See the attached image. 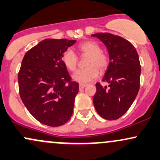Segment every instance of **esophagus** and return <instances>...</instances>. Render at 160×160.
<instances>
[{"label": "esophagus", "instance_id": "1", "mask_svg": "<svg viewBox=\"0 0 160 160\" xmlns=\"http://www.w3.org/2000/svg\"><path fill=\"white\" fill-rule=\"evenodd\" d=\"M85 87H86V84H79V89L80 90L83 89V88H84Z\"/></svg>", "mask_w": 160, "mask_h": 160}]
</instances>
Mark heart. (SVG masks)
<instances>
[{
  "label": "heart",
  "mask_w": 160,
  "mask_h": 160,
  "mask_svg": "<svg viewBox=\"0 0 160 160\" xmlns=\"http://www.w3.org/2000/svg\"><path fill=\"white\" fill-rule=\"evenodd\" d=\"M78 49L82 54L89 55L88 66L86 69L77 70L72 75V79L80 84H87L95 80L99 76L100 70L106 69L108 64V58L106 54L101 52V48L98 43L93 41H87L78 46ZM62 62L67 69L74 71L76 69L78 57L72 48H67L62 55Z\"/></svg>",
  "instance_id": "b5f03b06"
}]
</instances>
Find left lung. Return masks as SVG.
<instances>
[{"label": "left lung", "mask_w": 160, "mask_h": 160, "mask_svg": "<svg viewBox=\"0 0 160 160\" xmlns=\"http://www.w3.org/2000/svg\"><path fill=\"white\" fill-rule=\"evenodd\" d=\"M102 42L108 51L109 63L102 78L108 86L96 84L94 107L101 117L116 120L123 115L136 99L140 87L141 66L132 44L121 37L108 33L91 35Z\"/></svg>", "instance_id": "left-lung-1"}]
</instances>
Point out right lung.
I'll list each match as a JSON object with an SVG mask.
<instances>
[{
    "label": "right lung",
    "mask_w": 160,
    "mask_h": 160,
    "mask_svg": "<svg viewBox=\"0 0 160 160\" xmlns=\"http://www.w3.org/2000/svg\"><path fill=\"white\" fill-rule=\"evenodd\" d=\"M76 40L46 39L24 54L18 75L21 99L42 124L59 127L71 118L78 84L71 82L62 55Z\"/></svg>",
    "instance_id": "1"
}]
</instances>
